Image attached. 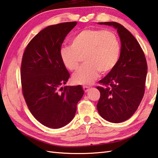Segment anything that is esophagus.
I'll list each match as a JSON object with an SVG mask.
<instances>
[{
    "instance_id": "1",
    "label": "esophagus",
    "mask_w": 158,
    "mask_h": 158,
    "mask_svg": "<svg viewBox=\"0 0 158 158\" xmlns=\"http://www.w3.org/2000/svg\"><path fill=\"white\" fill-rule=\"evenodd\" d=\"M82 89H83L85 92H87L88 91H89V87L85 86V85H84V86H82Z\"/></svg>"
}]
</instances>
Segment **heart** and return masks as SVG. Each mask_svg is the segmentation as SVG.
Instances as JSON below:
<instances>
[{
  "label": "heart",
  "instance_id": "obj_1",
  "mask_svg": "<svg viewBox=\"0 0 158 158\" xmlns=\"http://www.w3.org/2000/svg\"><path fill=\"white\" fill-rule=\"evenodd\" d=\"M120 53V42L114 32L94 28L78 32L71 40V46L62 47L60 51L61 61L70 71L76 70L84 57L85 63L73 74V81L85 85L92 84L99 71L105 74L112 71Z\"/></svg>",
  "mask_w": 158,
  "mask_h": 158
}]
</instances>
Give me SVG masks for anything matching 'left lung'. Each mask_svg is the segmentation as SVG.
I'll return each mask as SVG.
<instances>
[{
	"label": "left lung",
	"instance_id": "left-lung-1",
	"mask_svg": "<svg viewBox=\"0 0 158 158\" xmlns=\"http://www.w3.org/2000/svg\"><path fill=\"white\" fill-rule=\"evenodd\" d=\"M114 26L121 48L115 68L98 82L101 93L97 103L102 117L112 123L128 119L136 112L145 92L147 62L142 47L131 32L117 22H101Z\"/></svg>",
	"mask_w": 158,
	"mask_h": 158
}]
</instances>
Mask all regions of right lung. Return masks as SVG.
<instances>
[{"label":"right lung","mask_w":158,"mask_h":158,"mask_svg":"<svg viewBox=\"0 0 158 158\" xmlns=\"http://www.w3.org/2000/svg\"><path fill=\"white\" fill-rule=\"evenodd\" d=\"M76 21L50 26L36 35L25 49L21 66L22 93L29 110L45 126L59 128L73 119L84 94L81 85L65 86L70 74L60 51Z\"/></svg>","instance_id":"1"}]
</instances>
